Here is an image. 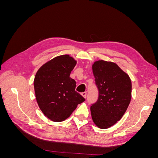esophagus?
<instances>
[{
	"label": "esophagus",
	"instance_id": "esophagus-1",
	"mask_svg": "<svg viewBox=\"0 0 158 158\" xmlns=\"http://www.w3.org/2000/svg\"><path fill=\"white\" fill-rule=\"evenodd\" d=\"M81 95H82V96H83L84 98H86V95H87V93L85 92H82V94H81Z\"/></svg>",
	"mask_w": 158,
	"mask_h": 158
}]
</instances>
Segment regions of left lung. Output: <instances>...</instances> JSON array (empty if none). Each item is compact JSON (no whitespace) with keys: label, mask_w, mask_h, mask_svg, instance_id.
Instances as JSON below:
<instances>
[{"label":"left lung","mask_w":158,"mask_h":158,"mask_svg":"<svg viewBox=\"0 0 158 158\" xmlns=\"http://www.w3.org/2000/svg\"><path fill=\"white\" fill-rule=\"evenodd\" d=\"M92 70L99 96L90 107L91 114L95 125L106 129L114 125L126 112L131 100V80L112 62L95 61Z\"/></svg>","instance_id":"8db88e82"}]
</instances>
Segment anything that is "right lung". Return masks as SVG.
<instances>
[{
  "label": "right lung",
  "mask_w": 158,
  "mask_h": 158,
  "mask_svg": "<svg viewBox=\"0 0 158 158\" xmlns=\"http://www.w3.org/2000/svg\"><path fill=\"white\" fill-rule=\"evenodd\" d=\"M76 61L69 55L55 57L41 66L35 74L34 89L41 111L50 120L61 122L69 118L85 99L75 91L70 77Z\"/></svg>",
  "instance_id": "obj_1"
}]
</instances>
